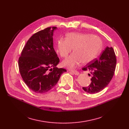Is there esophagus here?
I'll return each instance as SVG.
<instances>
[{"instance_id":"esophagus-1","label":"esophagus","mask_w":129,"mask_h":129,"mask_svg":"<svg viewBox=\"0 0 129 129\" xmlns=\"http://www.w3.org/2000/svg\"><path fill=\"white\" fill-rule=\"evenodd\" d=\"M73 74H75L76 75H79V72L77 71H75V70H72L71 71Z\"/></svg>"}]
</instances>
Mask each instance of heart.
Returning <instances> with one entry per match:
<instances>
[{
  "mask_svg": "<svg viewBox=\"0 0 129 129\" xmlns=\"http://www.w3.org/2000/svg\"><path fill=\"white\" fill-rule=\"evenodd\" d=\"M102 47V41L96 36L90 34L73 32L67 34L65 39H59L57 42V52L62 57H66L73 51L71 55L63 60V66L73 69L82 62L90 63L98 56Z\"/></svg>",
  "mask_w": 129,
  "mask_h": 129,
  "instance_id": "heart-1",
  "label": "heart"
}]
</instances>
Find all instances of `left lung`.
Wrapping results in <instances>:
<instances>
[{
  "instance_id": "left-lung-1",
  "label": "left lung",
  "mask_w": 129,
  "mask_h": 129,
  "mask_svg": "<svg viewBox=\"0 0 129 129\" xmlns=\"http://www.w3.org/2000/svg\"><path fill=\"white\" fill-rule=\"evenodd\" d=\"M116 63L113 49L107 46L99 58H95L82 69L83 71H90L92 74L90 85L83 87L84 90L89 93H96L105 89L114 75Z\"/></svg>"
}]
</instances>
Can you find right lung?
I'll use <instances>...</instances> for the list:
<instances>
[{"label":"right lung","mask_w":129,"mask_h":129,"mask_svg":"<svg viewBox=\"0 0 129 129\" xmlns=\"http://www.w3.org/2000/svg\"><path fill=\"white\" fill-rule=\"evenodd\" d=\"M56 27L36 33L28 40L18 60L20 73L33 91L46 92L56 85L66 70L56 67L59 59L53 48V36Z\"/></svg>","instance_id":"1"}]
</instances>
